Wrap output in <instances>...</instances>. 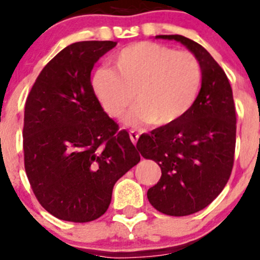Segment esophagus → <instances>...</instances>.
<instances>
[{
    "mask_svg": "<svg viewBox=\"0 0 260 260\" xmlns=\"http://www.w3.org/2000/svg\"><path fill=\"white\" fill-rule=\"evenodd\" d=\"M129 138H131V141H132L133 145H136L138 141V138H140V135H138L137 132H135V131H129Z\"/></svg>",
    "mask_w": 260,
    "mask_h": 260,
    "instance_id": "1",
    "label": "esophagus"
}]
</instances>
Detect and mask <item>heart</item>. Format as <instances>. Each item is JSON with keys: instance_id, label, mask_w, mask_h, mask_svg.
<instances>
[{"instance_id": "1", "label": "heart", "mask_w": 260, "mask_h": 260, "mask_svg": "<svg viewBox=\"0 0 260 260\" xmlns=\"http://www.w3.org/2000/svg\"><path fill=\"white\" fill-rule=\"evenodd\" d=\"M112 69L91 75V88L107 114H125L127 125L172 124L195 103L203 81L201 65L188 51H175L162 44L141 41L125 46L112 57Z\"/></svg>"}]
</instances>
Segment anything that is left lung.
Wrapping results in <instances>:
<instances>
[{
  "label": "left lung",
  "instance_id": "8db88e82",
  "mask_svg": "<svg viewBox=\"0 0 260 260\" xmlns=\"http://www.w3.org/2000/svg\"><path fill=\"white\" fill-rule=\"evenodd\" d=\"M175 40L199 60L203 81L195 103L172 124L143 133L137 149L161 167V179L148 188L151 205L162 214L186 216L203 210L222 191L234 164L237 115L226 74L200 44L181 35Z\"/></svg>",
  "mask_w": 260,
  "mask_h": 260
}]
</instances>
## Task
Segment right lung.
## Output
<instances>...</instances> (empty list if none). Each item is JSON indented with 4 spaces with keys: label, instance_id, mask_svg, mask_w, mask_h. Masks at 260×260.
Wrapping results in <instances>:
<instances>
[{
    "label": "right lung",
    "instance_id": "add662e5",
    "mask_svg": "<svg viewBox=\"0 0 260 260\" xmlns=\"http://www.w3.org/2000/svg\"><path fill=\"white\" fill-rule=\"evenodd\" d=\"M115 45L67 46L41 70L26 101V175L41 206L65 221L101 217L114 183L141 159L127 131L118 129L91 88L94 64Z\"/></svg>",
    "mask_w": 260,
    "mask_h": 260
}]
</instances>
